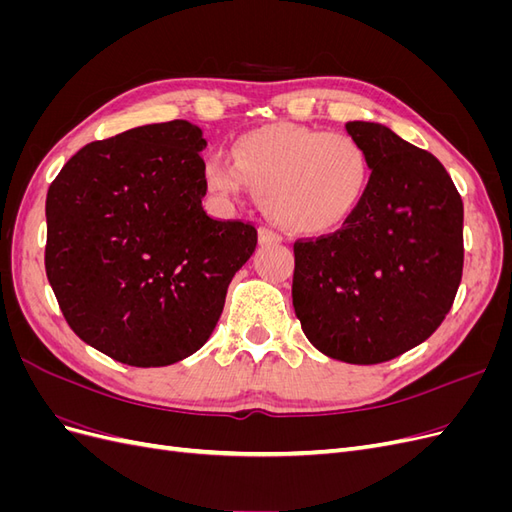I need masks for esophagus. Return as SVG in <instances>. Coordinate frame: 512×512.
<instances>
[{
  "label": "esophagus",
  "instance_id": "1",
  "mask_svg": "<svg viewBox=\"0 0 512 512\" xmlns=\"http://www.w3.org/2000/svg\"><path fill=\"white\" fill-rule=\"evenodd\" d=\"M258 243L260 245H275V243H282V237L277 235V232L262 226V228H258Z\"/></svg>",
  "mask_w": 512,
  "mask_h": 512
}]
</instances>
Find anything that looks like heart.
Returning a JSON list of instances; mask_svg holds the SVG:
<instances>
[{
	"label": "heart",
	"mask_w": 512,
	"mask_h": 512,
	"mask_svg": "<svg viewBox=\"0 0 512 512\" xmlns=\"http://www.w3.org/2000/svg\"><path fill=\"white\" fill-rule=\"evenodd\" d=\"M371 177L365 147L348 134L275 123L241 134L232 156L211 151L203 162L209 192L262 196V209L294 235L316 237L342 226L363 200Z\"/></svg>",
	"instance_id": "b5f03b06"
}]
</instances>
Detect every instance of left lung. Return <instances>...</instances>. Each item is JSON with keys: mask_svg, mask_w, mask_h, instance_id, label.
<instances>
[{"mask_svg": "<svg viewBox=\"0 0 512 512\" xmlns=\"http://www.w3.org/2000/svg\"><path fill=\"white\" fill-rule=\"evenodd\" d=\"M371 162L367 192L337 232L294 243L292 305L335 361L376 365L423 344L463 271V203L446 168L374 121H348Z\"/></svg>", "mask_w": 512, "mask_h": 512, "instance_id": "8db88e82", "label": "left lung"}]
</instances>
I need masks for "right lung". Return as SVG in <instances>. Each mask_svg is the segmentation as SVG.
I'll list each match as a JSON object with an SVG mask.
<instances>
[{
    "instance_id": "obj_1",
    "label": "right lung",
    "mask_w": 512,
    "mask_h": 512,
    "mask_svg": "<svg viewBox=\"0 0 512 512\" xmlns=\"http://www.w3.org/2000/svg\"><path fill=\"white\" fill-rule=\"evenodd\" d=\"M203 130L132 128L76 151L46 194L44 267L85 344L132 367L205 346L256 228L203 209Z\"/></svg>"
}]
</instances>
